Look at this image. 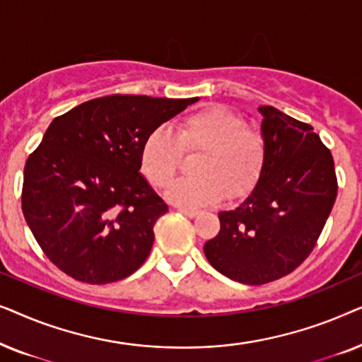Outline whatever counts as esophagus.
Segmentation results:
<instances>
[{
	"instance_id": "obj_1",
	"label": "esophagus",
	"mask_w": 362,
	"mask_h": 362,
	"mask_svg": "<svg viewBox=\"0 0 362 362\" xmlns=\"http://www.w3.org/2000/svg\"><path fill=\"white\" fill-rule=\"evenodd\" d=\"M177 211H180L181 214L187 216V217H196L197 214H199V211L192 209V207H177Z\"/></svg>"
}]
</instances>
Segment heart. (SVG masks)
Returning a JSON list of instances; mask_svg holds the SVG:
<instances>
[{"label": "heart", "instance_id": "obj_1", "mask_svg": "<svg viewBox=\"0 0 362 362\" xmlns=\"http://www.w3.org/2000/svg\"><path fill=\"white\" fill-rule=\"evenodd\" d=\"M194 151H199L192 161L196 175L181 177L166 191L177 206L202 207L226 194L245 196L259 181L267 156L260 132L247 127L239 113L212 105L182 118L173 133L163 127L153 130L141 145V173L155 187H165L180 170L182 155Z\"/></svg>", "mask_w": 362, "mask_h": 362}]
</instances>
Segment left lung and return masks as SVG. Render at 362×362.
Returning <instances> with one entry per match:
<instances>
[{
    "label": "left lung",
    "mask_w": 362,
    "mask_h": 362,
    "mask_svg": "<svg viewBox=\"0 0 362 362\" xmlns=\"http://www.w3.org/2000/svg\"><path fill=\"white\" fill-rule=\"evenodd\" d=\"M267 156L254 191L219 212L221 230L204 244L209 264L245 285L288 275L311 254L338 194L331 151L308 123L259 107Z\"/></svg>",
    "instance_id": "obj_1"
}]
</instances>
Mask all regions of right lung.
I'll return each instance as SVG.
<instances>
[{
	"mask_svg": "<svg viewBox=\"0 0 362 362\" xmlns=\"http://www.w3.org/2000/svg\"><path fill=\"white\" fill-rule=\"evenodd\" d=\"M192 98L107 95L56 117L24 166L23 214L57 269L83 284L132 275L168 206L140 173L145 138Z\"/></svg>",
	"mask_w": 362,
	"mask_h": 362,
	"instance_id": "obj_1",
	"label": "right lung"
}]
</instances>
